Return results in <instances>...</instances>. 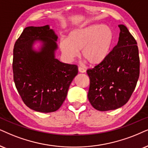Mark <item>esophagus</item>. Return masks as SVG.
Returning <instances> with one entry per match:
<instances>
[{
    "label": "esophagus",
    "mask_w": 148,
    "mask_h": 148,
    "mask_svg": "<svg viewBox=\"0 0 148 148\" xmlns=\"http://www.w3.org/2000/svg\"><path fill=\"white\" fill-rule=\"evenodd\" d=\"M78 71H79V72H82V73H84L86 72V70H85V69L81 68V67H79V68H78Z\"/></svg>",
    "instance_id": "34e87169"
}]
</instances>
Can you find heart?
Masks as SVG:
<instances>
[{
  "instance_id": "b5f03b06",
  "label": "heart",
  "mask_w": 148,
  "mask_h": 148,
  "mask_svg": "<svg viewBox=\"0 0 148 148\" xmlns=\"http://www.w3.org/2000/svg\"><path fill=\"white\" fill-rule=\"evenodd\" d=\"M114 34L107 26L94 24L74 30L67 40H61L59 47L63 55L72 60L82 50L81 55L91 65L102 64L108 57L113 49Z\"/></svg>"
}]
</instances>
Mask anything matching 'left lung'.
<instances>
[{"mask_svg": "<svg viewBox=\"0 0 148 148\" xmlns=\"http://www.w3.org/2000/svg\"><path fill=\"white\" fill-rule=\"evenodd\" d=\"M119 41L102 64L88 69L90 79L88 99L100 111L124 106L135 89L140 72L139 49L135 39L123 24Z\"/></svg>", "mask_w": 148, "mask_h": 148, "instance_id": "obj_1", "label": "left lung"}]
</instances>
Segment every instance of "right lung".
Masks as SVG:
<instances>
[{
	"instance_id": "1",
	"label": "right lung",
	"mask_w": 148,
	"mask_h": 148,
	"mask_svg": "<svg viewBox=\"0 0 148 148\" xmlns=\"http://www.w3.org/2000/svg\"><path fill=\"white\" fill-rule=\"evenodd\" d=\"M57 39L48 25L28 27L15 43L12 64L15 85L24 103L35 111H57L78 74L77 65L55 58ZM37 39L44 43L39 53L32 49Z\"/></svg>"
}]
</instances>
